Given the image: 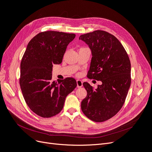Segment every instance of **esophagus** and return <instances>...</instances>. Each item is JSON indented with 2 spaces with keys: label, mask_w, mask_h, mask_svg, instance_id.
I'll use <instances>...</instances> for the list:
<instances>
[{
  "label": "esophagus",
  "mask_w": 152,
  "mask_h": 152,
  "mask_svg": "<svg viewBox=\"0 0 152 152\" xmlns=\"http://www.w3.org/2000/svg\"><path fill=\"white\" fill-rule=\"evenodd\" d=\"M76 83H77V88H81L83 86V82L81 80H77L76 81Z\"/></svg>",
  "instance_id": "34e87169"
}]
</instances>
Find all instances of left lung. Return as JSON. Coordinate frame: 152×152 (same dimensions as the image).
<instances>
[{
    "label": "left lung",
    "mask_w": 152,
    "mask_h": 152,
    "mask_svg": "<svg viewBox=\"0 0 152 152\" xmlns=\"http://www.w3.org/2000/svg\"><path fill=\"white\" fill-rule=\"evenodd\" d=\"M79 39L91 52L87 77L102 81L95 90L87 82L83 83L87 95L81 110L90 120L104 122L114 116L125 102L131 85L129 58L118 39L107 31H94Z\"/></svg>",
    "instance_id": "left-lung-1"
}]
</instances>
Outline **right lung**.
<instances>
[{"mask_svg":"<svg viewBox=\"0 0 152 152\" xmlns=\"http://www.w3.org/2000/svg\"><path fill=\"white\" fill-rule=\"evenodd\" d=\"M75 34L47 31L28 43L21 62L19 84L30 109L38 115L51 117L62 110L67 95L77 86L72 77L52 81V67L62 61Z\"/></svg>","mask_w":152,"mask_h":152,"instance_id":"add662e5","label":"right lung"}]
</instances>
